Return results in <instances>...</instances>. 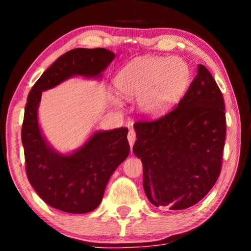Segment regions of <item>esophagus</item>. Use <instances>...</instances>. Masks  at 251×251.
Masks as SVG:
<instances>
[{"instance_id": "1", "label": "esophagus", "mask_w": 251, "mask_h": 251, "mask_svg": "<svg viewBox=\"0 0 251 251\" xmlns=\"http://www.w3.org/2000/svg\"><path fill=\"white\" fill-rule=\"evenodd\" d=\"M136 139H137V137H136L135 130H132V129L129 130V132H128V142L130 144V146H133V144H135Z\"/></svg>"}]
</instances>
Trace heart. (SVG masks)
<instances>
[{"mask_svg": "<svg viewBox=\"0 0 251 251\" xmlns=\"http://www.w3.org/2000/svg\"><path fill=\"white\" fill-rule=\"evenodd\" d=\"M190 76V68L179 58L143 57L119 72L115 85L126 98H139L144 114L160 116L179 100Z\"/></svg>", "mask_w": 251, "mask_h": 251, "instance_id": "1", "label": "heart"}]
</instances>
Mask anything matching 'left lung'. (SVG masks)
Here are the masks:
<instances>
[{
	"instance_id": "left-lung-1",
	"label": "left lung",
	"mask_w": 251,
	"mask_h": 251,
	"mask_svg": "<svg viewBox=\"0 0 251 251\" xmlns=\"http://www.w3.org/2000/svg\"><path fill=\"white\" fill-rule=\"evenodd\" d=\"M133 153L143 162V185L155 207L181 210L211 190L222 170L226 137L224 98L203 65L176 107L133 125Z\"/></svg>"
}]
</instances>
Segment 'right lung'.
Here are the masks:
<instances>
[{
    "instance_id": "right-lung-1",
    "label": "right lung",
    "mask_w": 251,
    "mask_h": 251,
    "mask_svg": "<svg viewBox=\"0 0 251 251\" xmlns=\"http://www.w3.org/2000/svg\"><path fill=\"white\" fill-rule=\"evenodd\" d=\"M114 57L102 48L67 51L41 75L27 97L22 126L26 175L39 197L58 210L85 214L100 204L108 179L129 155L128 129L96 131L76 152L61 155L48 145L40 131L41 95L74 75L100 76Z\"/></svg>"
}]
</instances>
